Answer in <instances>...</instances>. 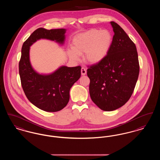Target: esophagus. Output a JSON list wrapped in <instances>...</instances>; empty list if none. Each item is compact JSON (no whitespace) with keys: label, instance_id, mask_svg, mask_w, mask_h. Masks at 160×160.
Here are the masks:
<instances>
[{"label":"esophagus","instance_id":"1","mask_svg":"<svg viewBox=\"0 0 160 160\" xmlns=\"http://www.w3.org/2000/svg\"><path fill=\"white\" fill-rule=\"evenodd\" d=\"M81 74L82 76H84L86 74V69L83 67H82L81 69Z\"/></svg>","mask_w":160,"mask_h":160}]
</instances>
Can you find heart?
I'll return each mask as SVG.
<instances>
[{"label": "heart", "mask_w": 160, "mask_h": 160, "mask_svg": "<svg viewBox=\"0 0 160 160\" xmlns=\"http://www.w3.org/2000/svg\"><path fill=\"white\" fill-rule=\"evenodd\" d=\"M112 40V35L107 30L92 29L79 33L72 41V50L68 52L69 56L73 60H77L78 56L85 53L84 59L86 62L98 63L106 57Z\"/></svg>", "instance_id": "b5f03b06"}]
</instances>
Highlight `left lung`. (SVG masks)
<instances>
[{
    "instance_id": "8db88e82",
    "label": "left lung",
    "mask_w": 160,
    "mask_h": 160,
    "mask_svg": "<svg viewBox=\"0 0 160 160\" xmlns=\"http://www.w3.org/2000/svg\"><path fill=\"white\" fill-rule=\"evenodd\" d=\"M110 23L114 34L108 53L87 69L91 98L104 111L116 110L129 100L140 70L135 44L119 24Z\"/></svg>"
}]
</instances>
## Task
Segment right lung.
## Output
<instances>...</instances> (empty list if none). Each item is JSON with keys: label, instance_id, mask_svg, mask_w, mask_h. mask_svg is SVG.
<instances>
[{"label": "right lung", "instance_id": "right-lung-1", "mask_svg": "<svg viewBox=\"0 0 160 160\" xmlns=\"http://www.w3.org/2000/svg\"><path fill=\"white\" fill-rule=\"evenodd\" d=\"M65 32V29L38 28L24 42L22 48L19 74L23 91L31 103L46 112H58L67 105L69 90L81 76V67L63 66L51 74H39L31 66L30 46L41 38L63 44Z\"/></svg>", "mask_w": 160, "mask_h": 160}]
</instances>
